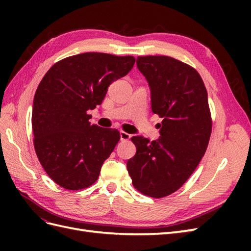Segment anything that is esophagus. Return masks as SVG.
<instances>
[{"instance_id":"esophagus-1","label":"esophagus","mask_w":251,"mask_h":251,"mask_svg":"<svg viewBox=\"0 0 251 251\" xmlns=\"http://www.w3.org/2000/svg\"><path fill=\"white\" fill-rule=\"evenodd\" d=\"M131 138V135L130 134H128V133H126V132H124V131H121L120 132V139L121 140H128V139H130Z\"/></svg>"}]
</instances>
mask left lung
Returning <instances> with one entry per match:
<instances>
[{
  "label": "left lung",
  "mask_w": 251,
  "mask_h": 251,
  "mask_svg": "<svg viewBox=\"0 0 251 251\" xmlns=\"http://www.w3.org/2000/svg\"><path fill=\"white\" fill-rule=\"evenodd\" d=\"M151 89V111L162 118L160 138L134 136L136 154L126 162L134 187L163 198L183 185L206 151L211 134L207 91L195 68L165 55L138 56Z\"/></svg>",
  "instance_id": "1"
}]
</instances>
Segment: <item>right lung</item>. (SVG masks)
Returning a JSON list of instances; mask_svg holds the SVG:
<instances>
[{
	"mask_svg": "<svg viewBox=\"0 0 251 251\" xmlns=\"http://www.w3.org/2000/svg\"><path fill=\"white\" fill-rule=\"evenodd\" d=\"M135 57L87 52L53 65L36 89L33 144L48 176L69 191L92 185L120 139L116 128L91 125L113 81L126 75Z\"/></svg>",
	"mask_w": 251,
	"mask_h": 251,
	"instance_id": "right-lung-1",
	"label": "right lung"
}]
</instances>
